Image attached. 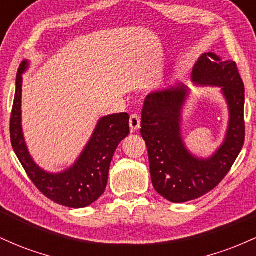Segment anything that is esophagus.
<instances>
[{"label":"esophagus","instance_id":"1","mask_svg":"<svg viewBox=\"0 0 256 256\" xmlns=\"http://www.w3.org/2000/svg\"><path fill=\"white\" fill-rule=\"evenodd\" d=\"M130 128L131 131H137L140 128V118L137 114H132L130 116Z\"/></svg>","mask_w":256,"mask_h":256}]
</instances>
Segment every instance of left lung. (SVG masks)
I'll use <instances>...</instances> for the list:
<instances>
[{"mask_svg": "<svg viewBox=\"0 0 256 256\" xmlns=\"http://www.w3.org/2000/svg\"><path fill=\"white\" fill-rule=\"evenodd\" d=\"M192 79L195 83L222 88L230 110L225 142L212 158L192 156L182 140L184 85L149 94L142 110L140 134L148 148L152 186L174 204L212 192L230 171L244 144V84L236 62L222 61L213 52L204 54L194 67Z\"/></svg>", "mask_w": 256, "mask_h": 256, "instance_id": "1", "label": "left lung"}]
</instances>
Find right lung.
Instances as JSON below:
<instances>
[{
  "label": "right lung",
  "instance_id": "obj_1",
  "mask_svg": "<svg viewBox=\"0 0 256 256\" xmlns=\"http://www.w3.org/2000/svg\"><path fill=\"white\" fill-rule=\"evenodd\" d=\"M26 68L28 61H24L16 76L10 126L12 146L26 174L46 198L66 207H86L104 192L114 152L130 134V116L128 113H119L102 118L84 152L71 168L58 174L44 172L28 154L22 131V74Z\"/></svg>",
  "mask_w": 256,
  "mask_h": 256
}]
</instances>
